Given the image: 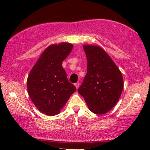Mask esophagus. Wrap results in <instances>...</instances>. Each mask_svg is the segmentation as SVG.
Instances as JSON below:
<instances>
[{
  "label": "esophagus",
  "instance_id": "34e87169",
  "mask_svg": "<svg viewBox=\"0 0 150 150\" xmlns=\"http://www.w3.org/2000/svg\"><path fill=\"white\" fill-rule=\"evenodd\" d=\"M79 85H80V83H79V82H77V83H76L75 84V86L76 87V88H77H77L79 87Z\"/></svg>",
  "mask_w": 150,
  "mask_h": 150
}]
</instances>
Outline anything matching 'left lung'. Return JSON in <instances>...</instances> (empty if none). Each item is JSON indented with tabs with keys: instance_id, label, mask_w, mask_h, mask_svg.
Wrapping results in <instances>:
<instances>
[{
	"instance_id": "obj_1",
	"label": "left lung",
	"mask_w": 150,
	"mask_h": 150,
	"mask_svg": "<svg viewBox=\"0 0 150 150\" xmlns=\"http://www.w3.org/2000/svg\"><path fill=\"white\" fill-rule=\"evenodd\" d=\"M87 73L78 92L92 112L104 115L111 110L120 97L124 87L122 73L102 47L84 45Z\"/></svg>"
}]
</instances>
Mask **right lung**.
<instances>
[{
	"label": "right lung",
	"instance_id": "obj_1",
	"mask_svg": "<svg viewBox=\"0 0 150 150\" xmlns=\"http://www.w3.org/2000/svg\"><path fill=\"white\" fill-rule=\"evenodd\" d=\"M62 42L48 46L34 65L27 79V89L32 103L41 112L57 115L76 91L67 79L62 62L73 49Z\"/></svg>",
	"mask_w": 150,
	"mask_h": 150
}]
</instances>
